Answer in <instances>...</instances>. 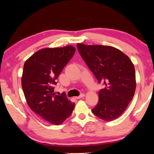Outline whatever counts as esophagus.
I'll return each instance as SVG.
<instances>
[{
    "instance_id": "obj_1",
    "label": "esophagus",
    "mask_w": 154,
    "mask_h": 154,
    "mask_svg": "<svg viewBox=\"0 0 154 154\" xmlns=\"http://www.w3.org/2000/svg\"><path fill=\"white\" fill-rule=\"evenodd\" d=\"M85 97V94L82 93V94H81L79 96H78V97H75V98H76L77 99H81V98H83V97Z\"/></svg>"
}]
</instances>
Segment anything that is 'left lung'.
<instances>
[{"label":"left lung","mask_w":154,"mask_h":154,"mask_svg":"<svg viewBox=\"0 0 154 154\" xmlns=\"http://www.w3.org/2000/svg\"><path fill=\"white\" fill-rule=\"evenodd\" d=\"M81 57L104 89L99 93V102L92 112L100 119L111 121L126 110L134 95L135 69L130 58L109 45L78 44Z\"/></svg>","instance_id":"left-lung-1"}]
</instances>
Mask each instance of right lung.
Here are the masks:
<instances>
[{"label":"right lung","instance_id":"add662e5","mask_svg":"<svg viewBox=\"0 0 154 154\" xmlns=\"http://www.w3.org/2000/svg\"><path fill=\"white\" fill-rule=\"evenodd\" d=\"M75 52L71 45L45 48L35 52L26 61L22 87L29 107L42 119L60 125L69 116L75 103L65 93H54L57 79Z\"/></svg>","mask_w":154,"mask_h":154}]
</instances>
